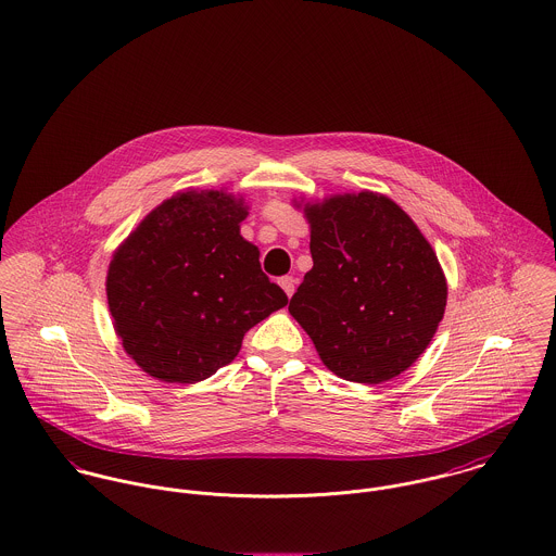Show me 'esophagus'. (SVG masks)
I'll return each mask as SVG.
<instances>
[{"label":"esophagus","mask_w":556,"mask_h":556,"mask_svg":"<svg viewBox=\"0 0 556 556\" xmlns=\"http://www.w3.org/2000/svg\"><path fill=\"white\" fill-rule=\"evenodd\" d=\"M278 285L282 287V291L287 293V298H291V295L295 293V285H298V282H295L293 276H282V278L278 280Z\"/></svg>","instance_id":"1"}]
</instances>
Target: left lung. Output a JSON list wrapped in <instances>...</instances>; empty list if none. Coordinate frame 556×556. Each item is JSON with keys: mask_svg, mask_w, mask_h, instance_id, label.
<instances>
[{"mask_svg": "<svg viewBox=\"0 0 556 556\" xmlns=\"http://www.w3.org/2000/svg\"><path fill=\"white\" fill-rule=\"evenodd\" d=\"M302 202L314 265L289 312L336 376L361 384L400 376L444 318L448 285L438 254L387 195Z\"/></svg>", "mask_w": 556, "mask_h": 556, "instance_id": "left-lung-1", "label": "left lung"}]
</instances>
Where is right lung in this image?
Here are the masks:
<instances>
[{
	"mask_svg": "<svg viewBox=\"0 0 556 556\" xmlns=\"http://www.w3.org/2000/svg\"><path fill=\"white\" fill-rule=\"evenodd\" d=\"M247 216L242 195L187 189L159 203L112 254V325L152 378H210L238 356L249 329L289 303L240 233Z\"/></svg>",
	"mask_w": 556,
	"mask_h": 556,
	"instance_id": "obj_1",
	"label": "right lung"
}]
</instances>
